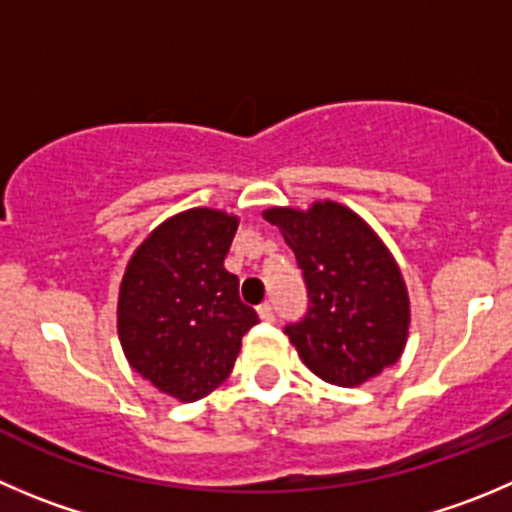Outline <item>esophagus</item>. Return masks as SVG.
I'll use <instances>...</instances> for the list:
<instances>
[{"label": "esophagus", "mask_w": 512, "mask_h": 512, "mask_svg": "<svg viewBox=\"0 0 512 512\" xmlns=\"http://www.w3.org/2000/svg\"><path fill=\"white\" fill-rule=\"evenodd\" d=\"M256 311H259L261 319H266V321L274 319V304H271V301H266V304H261Z\"/></svg>", "instance_id": "obj_1"}]
</instances>
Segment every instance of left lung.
<instances>
[{"mask_svg":"<svg viewBox=\"0 0 512 512\" xmlns=\"http://www.w3.org/2000/svg\"><path fill=\"white\" fill-rule=\"evenodd\" d=\"M264 218L279 226L309 289V314L286 326L301 362L337 387L392 367L410 337V294L374 228L337 201L274 206Z\"/></svg>","mask_w":512,"mask_h":512,"instance_id":"1","label":"left lung"}]
</instances>
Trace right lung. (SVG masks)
I'll list each match as a JSON object with an SVG mask.
<instances>
[{"instance_id":"add662e5","label":"right lung","mask_w":512,"mask_h":512,"mask_svg":"<svg viewBox=\"0 0 512 512\" xmlns=\"http://www.w3.org/2000/svg\"><path fill=\"white\" fill-rule=\"evenodd\" d=\"M238 216L188 208L148 233L125 266L118 337L130 367L178 402L221 387L259 316L223 259Z\"/></svg>"}]
</instances>
